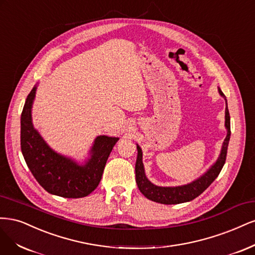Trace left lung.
Instances as JSON below:
<instances>
[{
	"mask_svg": "<svg viewBox=\"0 0 255 255\" xmlns=\"http://www.w3.org/2000/svg\"><path fill=\"white\" fill-rule=\"evenodd\" d=\"M219 94L225 97L226 96L218 89ZM226 122L225 125L227 128V136L223 144V148H221L220 154L217 159V161L213 164V165L209 168V170L203 174L198 179H196L195 181L181 185V186H158L152 184L148 179L146 178L144 165L142 161V149L138 145L136 146L137 148V158L135 163V181L137 184V187L139 192H141L146 198H148L151 201L163 203V204H177V203H183L191 201L195 199L196 197H198L200 194H202L207 188L211 185V183L218 177L219 172L223 169L226 158H227V150L228 145L230 141V135H231V128H230V114L228 109V104L226 100Z\"/></svg>",
	"mask_w": 255,
	"mask_h": 255,
	"instance_id": "obj_1",
	"label": "left lung"
}]
</instances>
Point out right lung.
Segmentation results:
<instances>
[{
  "mask_svg": "<svg viewBox=\"0 0 255 255\" xmlns=\"http://www.w3.org/2000/svg\"><path fill=\"white\" fill-rule=\"evenodd\" d=\"M37 86L28 94L21 114V150L32 176L44 190L64 198H81L100 184L106 162L119 137L100 135L95 138L90 158L79 164L57 153L32 126L31 107Z\"/></svg>",
  "mask_w": 255,
  "mask_h": 255,
  "instance_id": "obj_1",
  "label": "right lung"
}]
</instances>
